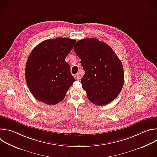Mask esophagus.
I'll list each match as a JSON object with an SVG mask.
<instances>
[{
    "label": "esophagus",
    "instance_id": "esophagus-1",
    "mask_svg": "<svg viewBox=\"0 0 157 157\" xmlns=\"http://www.w3.org/2000/svg\"><path fill=\"white\" fill-rule=\"evenodd\" d=\"M75 79H76V80H78V81H79V80L81 79V76H80L79 74L75 75Z\"/></svg>",
    "mask_w": 157,
    "mask_h": 157
}]
</instances>
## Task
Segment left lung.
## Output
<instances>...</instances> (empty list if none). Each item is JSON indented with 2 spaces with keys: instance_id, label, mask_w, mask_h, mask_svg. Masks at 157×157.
Returning <instances> with one entry per match:
<instances>
[{
  "instance_id": "left-lung-1",
  "label": "left lung",
  "mask_w": 157,
  "mask_h": 157,
  "mask_svg": "<svg viewBox=\"0 0 157 157\" xmlns=\"http://www.w3.org/2000/svg\"><path fill=\"white\" fill-rule=\"evenodd\" d=\"M74 51L85 74L81 80L88 99L98 105L113 101L124 84L122 64L108 44L95 38L78 41Z\"/></svg>"
}]
</instances>
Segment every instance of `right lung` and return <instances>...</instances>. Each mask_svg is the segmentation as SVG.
Instances as JSON below:
<instances>
[{
  "label": "right lung",
  "mask_w": 157,
  "mask_h": 157,
  "mask_svg": "<svg viewBox=\"0 0 157 157\" xmlns=\"http://www.w3.org/2000/svg\"><path fill=\"white\" fill-rule=\"evenodd\" d=\"M75 40L57 38L42 41L30 53L25 67V79L32 95L48 105L61 102L76 81L65 58Z\"/></svg>",
  "instance_id": "1"
}]
</instances>
